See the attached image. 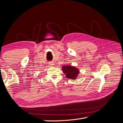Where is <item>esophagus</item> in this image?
<instances>
[{
    "mask_svg": "<svg viewBox=\"0 0 123 123\" xmlns=\"http://www.w3.org/2000/svg\"><path fill=\"white\" fill-rule=\"evenodd\" d=\"M49 65L50 67L53 66H54V63L53 62H50L49 63Z\"/></svg>",
    "mask_w": 123,
    "mask_h": 123,
    "instance_id": "esophagus-1",
    "label": "esophagus"
}]
</instances>
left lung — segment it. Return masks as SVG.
<instances>
[{
  "instance_id": "8db88e82",
  "label": "left lung",
  "mask_w": 123,
  "mask_h": 123,
  "mask_svg": "<svg viewBox=\"0 0 123 123\" xmlns=\"http://www.w3.org/2000/svg\"><path fill=\"white\" fill-rule=\"evenodd\" d=\"M62 71L66 74V77L69 79L75 80L80 73L79 69L71 65H66L62 67Z\"/></svg>"
}]
</instances>
